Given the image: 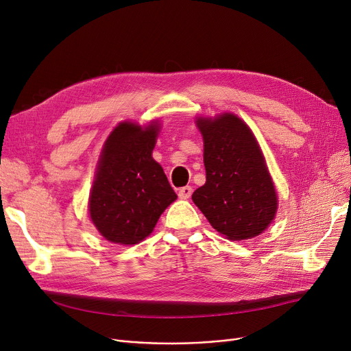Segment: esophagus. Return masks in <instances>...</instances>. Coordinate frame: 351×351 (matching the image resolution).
I'll use <instances>...</instances> for the list:
<instances>
[{
    "mask_svg": "<svg viewBox=\"0 0 351 351\" xmlns=\"http://www.w3.org/2000/svg\"><path fill=\"white\" fill-rule=\"evenodd\" d=\"M191 195H192V188L191 186H183L178 191V196L180 199H189Z\"/></svg>",
    "mask_w": 351,
    "mask_h": 351,
    "instance_id": "34e87169",
    "label": "esophagus"
}]
</instances>
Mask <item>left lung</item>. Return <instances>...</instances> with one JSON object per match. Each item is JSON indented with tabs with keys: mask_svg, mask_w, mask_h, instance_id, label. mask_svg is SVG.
Wrapping results in <instances>:
<instances>
[{
	"mask_svg": "<svg viewBox=\"0 0 351 351\" xmlns=\"http://www.w3.org/2000/svg\"><path fill=\"white\" fill-rule=\"evenodd\" d=\"M206 183L193 204L230 241L261 234L278 212V193L250 128L234 114L197 118Z\"/></svg>",
	"mask_w": 351,
	"mask_h": 351,
	"instance_id": "1",
	"label": "left lung"
}]
</instances>
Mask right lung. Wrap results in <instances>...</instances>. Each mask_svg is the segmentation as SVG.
<instances>
[{
  "label": "right lung",
  "instance_id": "add662e5",
  "mask_svg": "<svg viewBox=\"0 0 351 351\" xmlns=\"http://www.w3.org/2000/svg\"><path fill=\"white\" fill-rule=\"evenodd\" d=\"M158 134V122L142 128L125 121L105 141L89 195V216L109 242L139 243L178 197L152 158Z\"/></svg>",
  "mask_w": 351,
  "mask_h": 351
}]
</instances>
